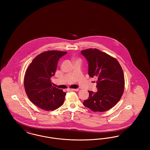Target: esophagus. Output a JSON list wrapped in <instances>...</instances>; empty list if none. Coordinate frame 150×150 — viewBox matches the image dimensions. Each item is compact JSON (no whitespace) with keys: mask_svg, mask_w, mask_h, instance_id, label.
Returning <instances> with one entry per match:
<instances>
[{"mask_svg":"<svg viewBox=\"0 0 150 150\" xmlns=\"http://www.w3.org/2000/svg\"><path fill=\"white\" fill-rule=\"evenodd\" d=\"M69 90L71 91H78L79 89H70Z\"/></svg>","mask_w":150,"mask_h":150,"instance_id":"esophagus-1","label":"esophagus"}]
</instances>
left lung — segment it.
<instances>
[{
  "instance_id": "8db88e82",
  "label": "left lung",
  "mask_w": 150,
  "mask_h": 150,
  "mask_svg": "<svg viewBox=\"0 0 150 150\" xmlns=\"http://www.w3.org/2000/svg\"><path fill=\"white\" fill-rule=\"evenodd\" d=\"M88 62V74L97 79L98 91H88L89 97L83 105L94 112L111 109L120 100L125 85L124 76L117 60L96 48L81 50Z\"/></svg>"
}]
</instances>
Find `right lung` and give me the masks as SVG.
Here are the masks:
<instances>
[{"label": "right lung", "mask_w": 150, "mask_h": 150, "mask_svg": "<svg viewBox=\"0 0 150 150\" xmlns=\"http://www.w3.org/2000/svg\"><path fill=\"white\" fill-rule=\"evenodd\" d=\"M66 52L48 50L32 61L24 77V87L30 100L44 110L53 111L64 102L66 93L54 87L50 78L54 75L59 59Z\"/></svg>", "instance_id": "obj_1"}]
</instances>
